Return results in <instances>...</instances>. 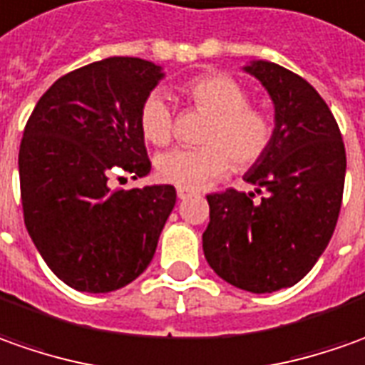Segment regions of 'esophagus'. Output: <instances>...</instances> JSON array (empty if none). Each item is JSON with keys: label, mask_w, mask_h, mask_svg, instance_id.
I'll return each instance as SVG.
<instances>
[{"label": "esophagus", "mask_w": 365, "mask_h": 365, "mask_svg": "<svg viewBox=\"0 0 365 365\" xmlns=\"http://www.w3.org/2000/svg\"><path fill=\"white\" fill-rule=\"evenodd\" d=\"M190 195H192V192H190L188 188H177V197H178V199H180V200L188 199Z\"/></svg>", "instance_id": "34e87169"}]
</instances>
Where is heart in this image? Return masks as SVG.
Wrapping results in <instances>:
<instances>
[{"instance_id":"b5f03b06","label":"heart","mask_w":365,"mask_h":365,"mask_svg":"<svg viewBox=\"0 0 365 365\" xmlns=\"http://www.w3.org/2000/svg\"><path fill=\"white\" fill-rule=\"evenodd\" d=\"M185 96L209 116L202 132V148H175L156 158V175L168 185L199 190L222 177L229 166L247 170L271 148L273 122L265 110L249 106L245 86L227 74L195 78ZM138 128L146 143L165 146L173 138V112L163 94L153 92L138 110Z\"/></svg>"}]
</instances>
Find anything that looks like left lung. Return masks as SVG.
Returning <instances> with one entry per match:
<instances>
[{
  "mask_svg": "<svg viewBox=\"0 0 365 365\" xmlns=\"http://www.w3.org/2000/svg\"><path fill=\"white\" fill-rule=\"evenodd\" d=\"M245 72L275 104L271 148L245 175L266 195L261 201L235 188L209 195L202 251L227 283L273 293L302 281L329 243L344 197L346 148L331 110L307 80L265 60Z\"/></svg>",
  "mask_w": 365,
  "mask_h": 365,
  "instance_id": "8db88e82",
  "label": "left lung"
}]
</instances>
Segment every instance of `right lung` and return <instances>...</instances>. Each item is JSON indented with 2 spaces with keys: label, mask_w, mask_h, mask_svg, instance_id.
Listing matches in <instances>:
<instances>
[{
  "label": "right lung",
  "mask_w": 365,
  "mask_h": 365,
  "mask_svg": "<svg viewBox=\"0 0 365 365\" xmlns=\"http://www.w3.org/2000/svg\"><path fill=\"white\" fill-rule=\"evenodd\" d=\"M140 58H106L62 76L38 100L19 144L24 221L60 279L108 293L153 261L177 202L170 185L110 188L112 173H150L138 128L143 100L163 78Z\"/></svg>",
  "instance_id": "right-lung-1"
}]
</instances>
